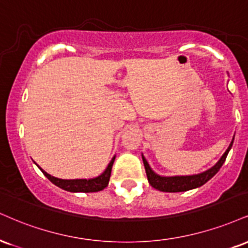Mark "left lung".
<instances>
[{"label":"left lung","mask_w":248,"mask_h":248,"mask_svg":"<svg viewBox=\"0 0 248 248\" xmlns=\"http://www.w3.org/2000/svg\"><path fill=\"white\" fill-rule=\"evenodd\" d=\"M233 139H232L231 143H230L229 148L226 149V151L220 157V159L217 162L213 168H210L207 171L198 173V174H192V175H173V177H163V175L157 174L153 169L149 165L148 160L145 159V157L142 154V159L143 164H144L145 173H147L148 181L154 188H156L160 192H166V193H178V192H186V190H190L194 188H198L201 187L202 185H204L207 181H209L211 178L219 171V169L222 168V165L224 164L226 156H228L229 151L231 150L232 144H233Z\"/></svg>","instance_id":"left-lung-1"}]
</instances>
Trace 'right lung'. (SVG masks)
Instances as JSON below:
<instances>
[{
    "mask_svg": "<svg viewBox=\"0 0 248 248\" xmlns=\"http://www.w3.org/2000/svg\"><path fill=\"white\" fill-rule=\"evenodd\" d=\"M114 159L115 156L112 158L111 162H109L107 168L105 169V171L101 173L100 175H98V177L91 179H60L53 177V175L48 174L46 171H44L37 163L34 164L40 169V171L44 173L45 177L48 179L50 183H53L55 186L60 187V188L71 193H93L99 192V190H103L105 187H107L109 177H111L112 166L113 163H114Z\"/></svg>",
    "mask_w": 248,
    "mask_h": 248,
    "instance_id": "1",
    "label": "right lung"
}]
</instances>
